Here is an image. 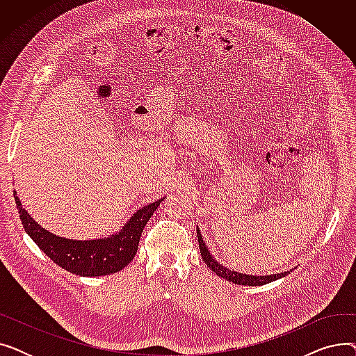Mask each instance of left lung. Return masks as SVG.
I'll return each instance as SVG.
<instances>
[{"label": "left lung", "mask_w": 356, "mask_h": 356, "mask_svg": "<svg viewBox=\"0 0 356 356\" xmlns=\"http://www.w3.org/2000/svg\"><path fill=\"white\" fill-rule=\"evenodd\" d=\"M197 229V242H199V250H200V255L202 259L204 261V264H207L216 275L225 278L227 282H231L234 284H241V286H263L271 282H275V280L286 277L287 274H290V271H284V273H278V274H270V275H250V274H242L234 270L227 268L223 264H220L219 261H216L213 258V255L211 254V251L207 247V242L202 238V234Z\"/></svg>", "instance_id": "left-lung-1"}]
</instances>
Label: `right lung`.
<instances>
[{"label":"right lung","mask_w":356,"mask_h":356,"mask_svg":"<svg viewBox=\"0 0 356 356\" xmlns=\"http://www.w3.org/2000/svg\"><path fill=\"white\" fill-rule=\"evenodd\" d=\"M18 213L26 232L53 263L72 274L99 277L121 271L137 254L141 232L148 219L164 200L159 199L133 213L125 225L115 234L99 239L76 241L54 235L40 227L22 207L14 191Z\"/></svg>","instance_id":"add662e5"}]
</instances>
